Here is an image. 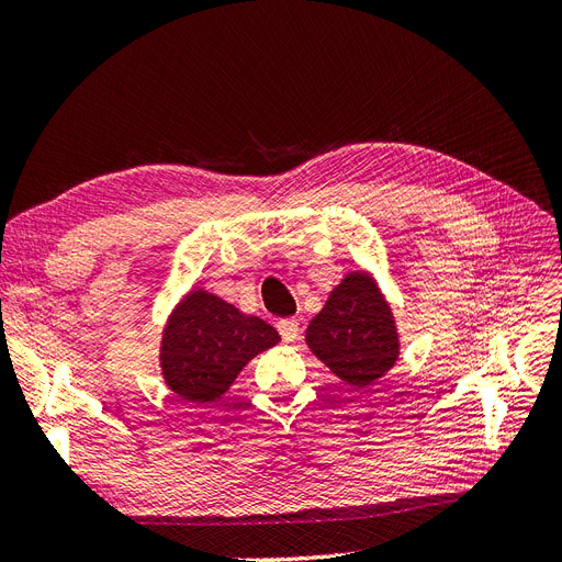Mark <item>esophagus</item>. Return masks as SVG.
<instances>
[{"instance_id": "1", "label": "esophagus", "mask_w": 562, "mask_h": 562, "mask_svg": "<svg viewBox=\"0 0 562 562\" xmlns=\"http://www.w3.org/2000/svg\"><path fill=\"white\" fill-rule=\"evenodd\" d=\"M277 328H279L281 337H283V342H295L297 333H300V323H297V318H281L277 323Z\"/></svg>"}]
</instances>
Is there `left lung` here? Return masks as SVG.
Instances as JSON below:
<instances>
[{
  "label": "left lung",
  "mask_w": 562,
  "mask_h": 562,
  "mask_svg": "<svg viewBox=\"0 0 562 562\" xmlns=\"http://www.w3.org/2000/svg\"><path fill=\"white\" fill-rule=\"evenodd\" d=\"M304 339L316 359L353 389L375 384L401 353L394 312L378 281L363 269L349 271L333 288Z\"/></svg>",
  "instance_id": "obj_1"
}]
</instances>
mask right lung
Instances as JSON below:
<instances>
[{
  "mask_svg": "<svg viewBox=\"0 0 562 562\" xmlns=\"http://www.w3.org/2000/svg\"><path fill=\"white\" fill-rule=\"evenodd\" d=\"M281 342L274 326L192 288L168 316L159 366L166 386L190 403H213L255 356Z\"/></svg>",
  "mask_w": 562,
  "mask_h": 562,
  "instance_id": "right-lung-1",
  "label": "right lung"
}]
</instances>
